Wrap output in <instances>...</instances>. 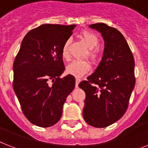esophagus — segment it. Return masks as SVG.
I'll list each match as a JSON object with an SVG mask.
<instances>
[{
	"instance_id": "esophagus-1",
	"label": "esophagus",
	"mask_w": 148,
	"mask_h": 148,
	"mask_svg": "<svg viewBox=\"0 0 148 148\" xmlns=\"http://www.w3.org/2000/svg\"><path fill=\"white\" fill-rule=\"evenodd\" d=\"M80 78H79V77H77L76 78V87H77L78 86V84H79V83L80 82Z\"/></svg>"
}]
</instances>
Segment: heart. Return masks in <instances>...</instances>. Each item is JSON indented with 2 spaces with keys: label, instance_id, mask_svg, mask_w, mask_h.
<instances>
[{
  "label": "heart",
  "instance_id": "heart-1",
  "mask_svg": "<svg viewBox=\"0 0 148 148\" xmlns=\"http://www.w3.org/2000/svg\"><path fill=\"white\" fill-rule=\"evenodd\" d=\"M80 38L84 42L88 48L87 56L93 62H97L99 61L100 55L97 49H94L99 44V38L97 35L90 31H84L80 34ZM69 41H66L62 50V55L64 59L69 58ZM90 64L88 61L86 60H74L71 63L67 66V72L68 74H72L75 77H82L90 71Z\"/></svg>",
  "mask_w": 148,
  "mask_h": 148
}]
</instances>
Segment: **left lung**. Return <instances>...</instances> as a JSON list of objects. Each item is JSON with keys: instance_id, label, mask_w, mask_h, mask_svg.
Masks as SVG:
<instances>
[{"instance_id": "8db88e82", "label": "left lung", "mask_w": 148, "mask_h": 148, "mask_svg": "<svg viewBox=\"0 0 148 148\" xmlns=\"http://www.w3.org/2000/svg\"><path fill=\"white\" fill-rule=\"evenodd\" d=\"M105 42L103 58L93 74L79 84L86 93L83 116L95 128L117 122L128 109L135 84L134 60L123 35L103 23L90 25Z\"/></svg>"}]
</instances>
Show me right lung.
Segmentation results:
<instances>
[{
    "mask_svg": "<svg viewBox=\"0 0 148 148\" xmlns=\"http://www.w3.org/2000/svg\"><path fill=\"white\" fill-rule=\"evenodd\" d=\"M76 25L43 24L23 38L14 60L13 87L23 112L33 125L47 128L62 117L75 78L64 71L62 47Z\"/></svg>",
    "mask_w": 148,
    "mask_h": 148,
    "instance_id": "add662e5",
    "label": "right lung"
}]
</instances>
